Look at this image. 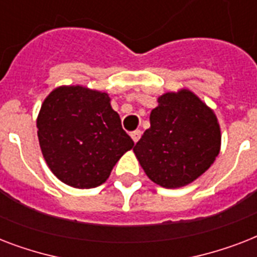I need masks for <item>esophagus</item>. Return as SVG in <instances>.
Listing matches in <instances>:
<instances>
[{
    "mask_svg": "<svg viewBox=\"0 0 257 257\" xmlns=\"http://www.w3.org/2000/svg\"><path fill=\"white\" fill-rule=\"evenodd\" d=\"M131 137H132V140L135 141V143H137V141L140 140L141 131H135V132H132L131 133Z\"/></svg>",
    "mask_w": 257,
    "mask_h": 257,
    "instance_id": "34e87169",
    "label": "esophagus"
}]
</instances>
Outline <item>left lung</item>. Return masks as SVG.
I'll return each mask as SVG.
<instances>
[{
	"mask_svg": "<svg viewBox=\"0 0 257 257\" xmlns=\"http://www.w3.org/2000/svg\"><path fill=\"white\" fill-rule=\"evenodd\" d=\"M151 112V126L133 152L153 183L185 187L208 171L221 147L215 112L189 89L167 92Z\"/></svg>",
	"mask_w": 257,
	"mask_h": 257,
	"instance_id": "left-lung-1",
	"label": "left lung"
}]
</instances>
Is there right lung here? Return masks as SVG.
<instances>
[{"label": "right lung", "mask_w": 257, "mask_h": 257, "mask_svg": "<svg viewBox=\"0 0 257 257\" xmlns=\"http://www.w3.org/2000/svg\"><path fill=\"white\" fill-rule=\"evenodd\" d=\"M42 156L58 180L78 189L98 187L133 148L108 93L62 85L46 96L37 117Z\"/></svg>", "instance_id": "right-lung-1"}]
</instances>
